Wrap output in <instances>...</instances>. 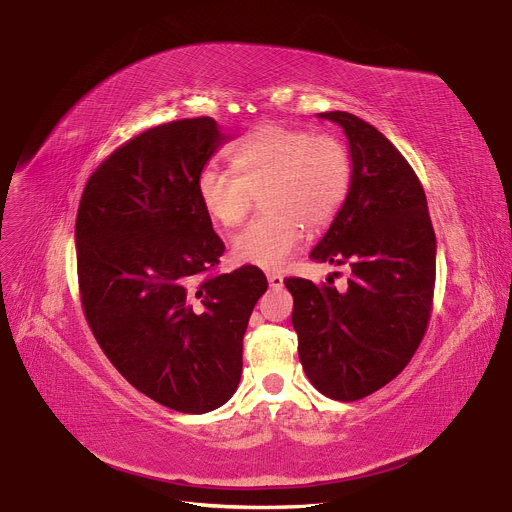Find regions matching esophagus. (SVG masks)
Wrapping results in <instances>:
<instances>
[{
    "label": "esophagus",
    "mask_w": 512,
    "mask_h": 512,
    "mask_svg": "<svg viewBox=\"0 0 512 512\" xmlns=\"http://www.w3.org/2000/svg\"><path fill=\"white\" fill-rule=\"evenodd\" d=\"M267 282H270V288H282L284 286V278L280 274H267Z\"/></svg>",
    "instance_id": "34e87169"
}]
</instances>
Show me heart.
Wrapping results in <instances>:
<instances>
[{
  "instance_id": "b5f03b06",
  "label": "heart",
  "mask_w": 512,
  "mask_h": 512,
  "mask_svg": "<svg viewBox=\"0 0 512 512\" xmlns=\"http://www.w3.org/2000/svg\"><path fill=\"white\" fill-rule=\"evenodd\" d=\"M234 170L205 166L197 195L209 218L236 228L259 195L261 215L232 242V257L263 270H278L299 247L305 228H328L353 184V159L328 132L284 124H259L230 151Z\"/></svg>"
}]
</instances>
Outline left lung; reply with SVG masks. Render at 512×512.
Listing matches in <instances>:
<instances>
[{
	"mask_svg": "<svg viewBox=\"0 0 512 512\" xmlns=\"http://www.w3.org/2000/svg\"><path fill=\"white\" fill-rule=\"evenodd\" d=\"M344 128L353 157L351 193L313 261L351 265L344 290L286 278L299 359L328 398L353 402L392 382L419 348L434 307L436 234L409 161L365 120L319 114Z\"/></svg>",
	"mask_w": 512,
	"mask_h": 512,
	"instance_id": "obj_1",
	"label": "left lung"
}]
</instances>
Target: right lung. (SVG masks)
Listing matches in <instances>:
<instances>
[{
    "label": "right lung",
    "instance_id": "1",
    "mask_svg": "<svg viewBox=\"0 0 512 512\" xmlns=\"http://www.w3.org/2000/svg\"><path fill=\"white\" fill-rule=\"evenodd\" d=\"M226 134L213 118L141 132L91 174L76 213V272L87 324L139 392L207 413L236 392L242 336L267 290L253 265L215 274L224 242L197 176Z\"/></svg>",
    "mask_w": 512,
    "mask_h": 512
}]
</instances>
